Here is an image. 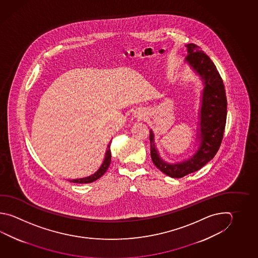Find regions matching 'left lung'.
<instances>
[{
	"label": "left lung",
	"instance_id": "8db88e82",
	"mask_svg": "<svg viewBox=\"0 0 258 258\" xmlns=\"http://www.w3.org/2000/svg\"><path fill=\"white\" fill-rule=\"evenodd\" d=\"M189 54L186 61L204 80L203 104L201 109V145L188 161L169 164L162 161L155 149L153 132H150L151 160L154 165L166 175L182 178L203 168L215 154L224 138L227 116V99L224 82L216 67L209 56L197 44L186 45Z\"/></svg>",
	"mask_w": 258,
	"mask_h": 258
}]
</instances>
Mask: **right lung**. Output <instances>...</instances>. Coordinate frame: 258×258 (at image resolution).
Wrapping results in <instances>:
<instances>
[{
  "mask_svg": "<svg viewBox=\"0 0 258 258\" xmlns=\"http://www.w3.org/2000/svg\"><path fill=\"white\" fill-rule=\"evenodd\" d=\"M110 161H111V151H110V144L107 146V152H106V157L105 160L103 161L102 165L98 169L97 172H95L93 175L82 179H76V180H70L71 182L74 183H90L97 179H99L101 176L107 171L108 167L110 165Z\"/></svg>",
  "mask_w": 258,
  "mask_h": 258,
  "instance_id": "right-lung-1",
  "label": "right lung"
}]
</instances>
